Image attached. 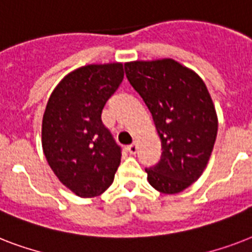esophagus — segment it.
Returning <instances> with one entry per match:
<instances>
[{"label":"esophagus","mask_w":252,"mask_h":252,"mask_svg":"<svg viewBox=\"0 0 252 252\" xmlns=\"http://www.w3.org/2000/svg\"><path fill=\"white\" fill-rule=\"evenodd\" d=\"M126 149H128V152H129L130 154H136L137 153V144H136V142H133V144L128 146Z\"/></svg>","instance_id":"1"}]
</instances>
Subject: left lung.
<instances>
[{
	"mask_svg": "<svg viewBox=\"0 0 252 252\" xmlns=\"http://www.w3.org/2000/svg\"><path fill=\"white\" fill-rule=\"evenodd\" d=\"M126 74L153 116L162 142L148 182L162 193H179L199 179L215 146L219 119L204 81L172 59L126 63Z\"/></svg>",
	"mask_w": 252,
	"mask_h": 252,
	"instance_id": "left-lung-1",
	"label": "left lung"
}]
</instances>
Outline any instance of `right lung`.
<instances>
[{
	"label": "right lung",
	"instance_id": "1",
	"mask_svg": "<svg viewBox=\"0 0 252 252\" xmlns=\"http://www.w3.org/2000/svg\"><path fill=\"white\" fill-rule=\"evenodd\" d=\"M124 78L122 63L74 69L49 96L41 123V146L49 167L77 196L102 195L114 182L120 146L103 126L102 110Z\"/></svg>",
	"mask_w": 252,
	"mask_h": 252
}]
</instances>
